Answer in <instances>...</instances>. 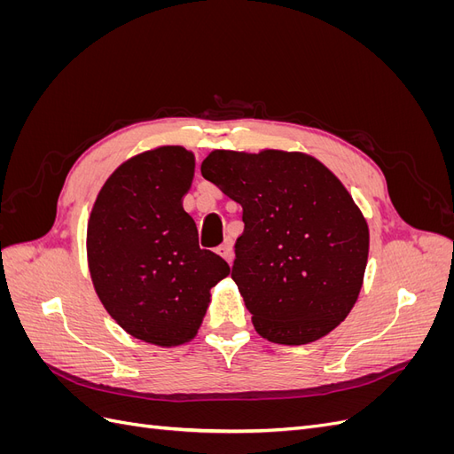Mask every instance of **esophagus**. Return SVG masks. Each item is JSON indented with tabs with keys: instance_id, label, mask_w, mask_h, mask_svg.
Wrapping results in <instances>:
<instances>
[{
	"instance_id": "1",
	"label": "esophagus",
	"mask_w": 454,
	"mask_h": 454,
	"mask_svg": "<svg viewBox=\"0 0 454 454\" xmlns=\"http://www.w3.org/2000/svg\"><path fill=\"white\" fill-rule=\"evenodd\" d=\"M217 254L222 255L227 261V263H231V261H232V240H225L222 246H219Z\"/></svg>"
}]
</instances>
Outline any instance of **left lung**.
I'll return each instance as SVG.
<instances>
[{"instance_id": "1", "label": "left lung", "mask_w": 454, "mask_h": 454, "mask_svg": "<svg viewBox=\"0 0 454 454\" xmlns=\"http://www.w3.org/2000/svg\"><path fill=\"white\" fill-rule=\"evenodd\" d=\"M200 172L242 206L231 277L255 332L309 345L345 320L364 284L369 227L339 177L318 159L280 149H215Z\"/></svg>"}]
</instances>
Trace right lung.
Returning a JSON list of instances; mask_svg holds the SVG:
<instances>
[{
  "mask_svg": "<svg viewBox=\"0 0 454 454\" xmlns=\"http://www.w3.org/2000/svg\"><path fill=\"white\" fill-rule=\"evenodd\" d=\"M195 155L160 145L125 160L94 200L87 257L96 295L136 339L177 347L195 339L227 261L200 250L184 197Z\"/></svg>",
  "mask_w": 454,
  "mask_h": 454,
  "instance_id": "add662e5",
  "label": "right lung"
}]
</instances>
